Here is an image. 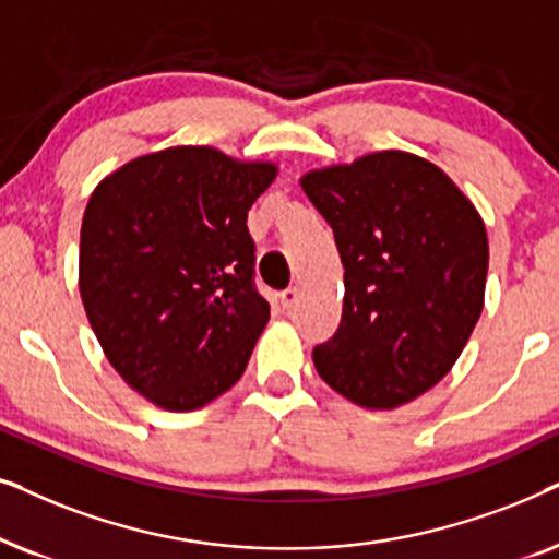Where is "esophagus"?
Masks as SVG:
<instances>
[{"label":"esophagus","instance_id":"esophagus-1","mask_svg":"<svg viewBox=\"0 0 559 559\" xmlns=\"http://www.w3.org/2000/svg\"><path fill=\"white\" fill-rule=\"evenodd\" d=\"M281 309L284 311H292L296 304H299V288H286V292H281Z\"/></svg>","mask_w":559,"mask_h":559}]
</instances>
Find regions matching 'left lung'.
Segmentation results:
<instances>
[{
    "mask_svg": "<svg viewBox=\"0 0 559 559\" xmlns=\"http://www.w3.org/2000/svg\"><path fill=\"white\" fill-rule=\"evenodd\" d=\"M301 189L345 265L337 332L314 347L326 385L366 408H396L437 385L483 311L488 237L448 174L383 151L311 170Z\"/></svg>",
    "mask_w": 559,
    "mask_h": 559,
    "instance_id": "obj_1",
    "label": "left lung"
}]
</instances>
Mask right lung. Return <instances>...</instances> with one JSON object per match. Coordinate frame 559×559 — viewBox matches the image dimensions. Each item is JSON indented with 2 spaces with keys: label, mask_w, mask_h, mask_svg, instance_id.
Instances as JSON below:
<instances>
[{
  "label": "right lung",
  "mask_w": 559,
  "mask_h": 559,
  "mask_svg": "<svg viewBox=\"0 0 559 559\" xmlns=\"http://www.w3.org/2000/svg\"><path fill=\"white\" fill-rule=\"evenodd\" d=\"M273 178V163L181 145L130 160L88 199V324L117 373L168 412L233 389L265 330L248 212Z\"/></svg>",
  "instance_id": "1"
}]
</instances>
